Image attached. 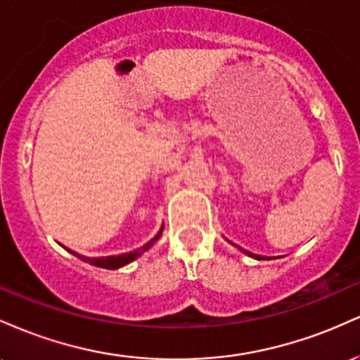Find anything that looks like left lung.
Wrapping results in <instances>:
<instances>
[{
    "label": "left lung",
    "instance_id": "1",
    "mask_svg": "<svg viewBox=\"0 0 360 360\" xmlns=\"http://www.w3.org/2000/svg\"><path fill=\"white\" fill-rule=\"evenodd\" d=\"M242 250V249H240ZM243 252H245V250H243ZM245 254H249L250 255V257H254V259H262V257H260V255H255V254H250V252H245Z\"/></svg>",
    "mask_w": 360,
    "mask_h": 360
}]
</instances>
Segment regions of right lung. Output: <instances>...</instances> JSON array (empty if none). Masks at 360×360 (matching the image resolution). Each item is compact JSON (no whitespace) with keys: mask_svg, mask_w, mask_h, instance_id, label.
Wrapping results in <instances>:
<instances>
[{"mask_svg":"<svg viewBox=\"0 0 360 360\" xmlns=\"http://www.w3.org/2000/svg\"><path fill=\"white\" fill-rule=\"evenodd\" d=\"M160 233H162V229H160V230H159V233H157L155 237L152 238L150 242H147L146 245H143V247H140V249L134 250V252H127V254H120V255H108V257H84V255H79V254H76V252H72V250H69V252H71V254L76 255V257H79L81 260H84V262H88V264H93V266H96V267H103V269H118V267H122V266H127L128 262H131V260H135V259H137L139 255H142L143 252L150 249V247L154 245V243L157 242V238L160 237Z\"/></svg>","mask_w":360,"mask_h":360,"instance_id":"obj_1","label":"right lung"}]
</instances>
